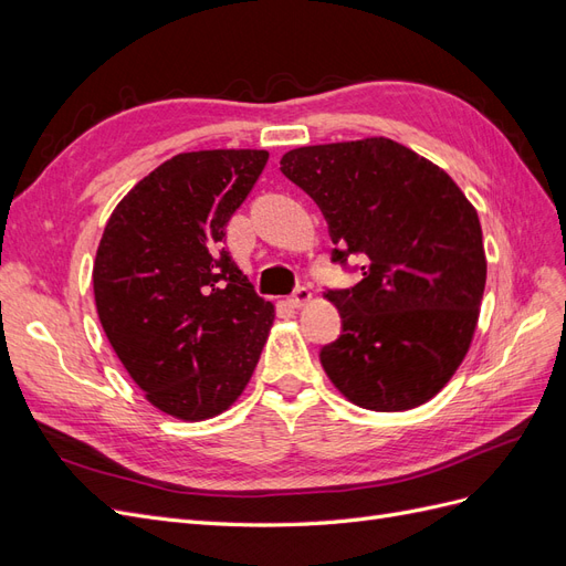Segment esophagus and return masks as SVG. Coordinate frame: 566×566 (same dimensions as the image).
I'll use <instances>...</instances> for the list:
<instances>
[{
    "instance_id": "obj_1",
    "label": "esophagus",
    "mask_w": 566,
    "mask_h": 566,
    "mask_svg": "<svg viewBox=\"0 0 566 566\" xmlns=\"http://www.w3.org/2000/svg\"><path fill=\"white\" fill-rule=\"evenodd\" d=\"M310 300H312V293H310V287H304V285L295 287V293L290 295V304L293 306H304Z\"/></svg>"
}]
</instances>
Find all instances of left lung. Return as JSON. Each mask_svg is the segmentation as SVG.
I'll return each mask as SVG.
<instances>
[{
  "label": "left lung",
  "mask_w": 566,
  "mask_h": 566,
  "mask_svg": "<svg viewBox=\"0 0 566 566\" xmlns=\"http://www.w3.org/2000/svg\"><path fill=\"white\" fill-rule=\"evenodd\" d=\"M281 172L328 221L333 262L364 256L361 281L325 293L342 333L321 349L323 370L368 410L430 401L476 328L486 285L476 210L443 169L385 136L287 150Z\"/></svg>",
  "instance_id": "8db88e82"
}]
</instances>
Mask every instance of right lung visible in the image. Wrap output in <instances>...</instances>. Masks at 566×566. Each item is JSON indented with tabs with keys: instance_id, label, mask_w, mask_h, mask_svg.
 Masks as SVG:
<instances>
[{
	"instance_id": "add662e5",
	"label": "right lung",
	"mask_w": 566,
	"mask_h": 566,
	"mask_svg": "<svg viewBox=\"0 0 566 566\" xmlns=\"http://www.w3.org/2000/svg\"><path fill=\"white\" fill-rule=\"evenodd\" d=\"M266 160L250 148L179 153L119 200L101 235L98 321L146 399L179 420L227 410L264 349L273 304L224 243Z\"/></svg>"
}]
</instances>
